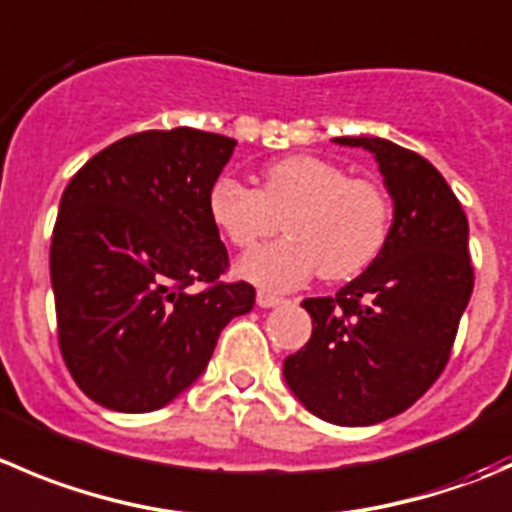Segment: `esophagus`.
Instances as JSON below:
<instances>
[{"label":"esophagus","mask_w":512,"mask_h":512,"mask_svg":"<svg viewBox=\"0 0 512 512\" xmlns=\"http://www.w3.org/2000/svg\"><path fill=\"white\" fill-rule=\"evenodd\" d=\"M282 302H285V297L272 295V292H265V290L257 292V305L260 307H277V305H282Z\"/></svg>","instance_id":"obj_1"}]
</instances>
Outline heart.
Returning a JSON list of instances; mask_svg holds the SVG:
<instances>
[{
  "mask_svg": "<svg viewBox=\"0 0 512 512\" xmlns=\"http://www.w3.org/2000/svg\"><path fill=\"white\" fill-rule=\"evenodd\" d=\"M207 212L240 250L275 235L285 220V240L250 252L235 267L267 290H292L317 272L325 280L360 275L382 250L390 227V202L380 185L312 155L272 162L260 190L217 177L207 192Z\"/></svg>",
  "mask_w": 512,
  "mask_h": 512,
  "instance_id": "obj_1",
  "label": "heart"
}]
</instances>
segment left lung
<instances>
[{"instance_id":"left-lung-1","label":"left lung","mask_w":512,"mask_h":512,"mask_svg":"<svg viewBox=\"0 0 512 512\" xmlns=\"http://www.w3.org/2000/svg\"><path fill=\"white\" fill-rule=\"evenodd\" d=\"M372 152L393 197L385 245L335 297H307L312 335L285 357L287 388L347 428L408 410L445 370L473 292L468 217L418 152L380 137H335Z\"/></svg>"}]
</instances>
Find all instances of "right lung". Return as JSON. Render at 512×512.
<instances>
[{"label": "right lung", "mask_w": 512, "mask_h": 512, "mask_svg": "<svg viewBox=\"0 0 512 512\" xmlns=\"http://www.w3.org/2000/svg\"><path fill=\"white\" fill-rule=\"evenodd\" d=\"M235 145L192 127L140 132L69 180L49 250L59 350L102 408H165L255 305V287L220 280L230 262L207 212Z\"/></svg>", "instance_id": "add662e5"}]
</instances>
